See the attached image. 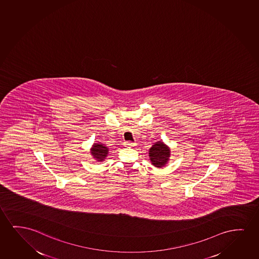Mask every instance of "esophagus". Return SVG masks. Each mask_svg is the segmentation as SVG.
I'll list each match as a JSON object with an SVG mask.
<instances>
[{"label":"esophagus","instance_id":"esophagus-1","mask_svg":"<svg viewBox=\"0 0 259 259\" xmlns=\"http://www.w3.org/2000/svg\"><path fill=\"white\" fill-rule=\"evenodd\" d=\"M124 145L127 146V147H134V146L136 145V143L133 142H124Z\"/></svg>","mask_w":259,"mask_h":259}]
</instances>
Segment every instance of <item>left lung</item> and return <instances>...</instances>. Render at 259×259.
<instances>
[{"label": "left lung", "mask_w": 259, "mask_h": 259, "mask_svg": "<svg viewBox=\"0 0 259 259\" xmlns=\"http://www.w3.org/2000/svg\"><path fill=\"white\" fill-rule=\"evenodd\" d=\"M149 157L156 167H162L170 157V149L163 142H157L149 149Z\"/></svg>", "instance_id": "1"}]
</instances>
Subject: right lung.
I'll return each mask as SVG.
<instances>
[{
  "label": "right lung",
  "instance_id": "add662e5",
  "mask_svg": "<svg viewBox=\"0 0 259 259\" xmlns=\"http://www.w3.org/2000/svg\"><path fill=\"white\" fill-rule=\"evenodd\" d=\"M108 151L109 150H108L105 146H103V144H100V143L99 144L96 143L94 147H93L91 153H92V155L95 158L99 160V161H103L105 158V156H107Z\"/></svg>",
  "mask_w": 259,
  "mask_h": 259
}]
</instances>
